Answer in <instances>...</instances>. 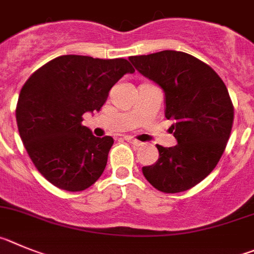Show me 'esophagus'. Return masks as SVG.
<instances>
[{"instance_id": "34e87169", "label": "esophagus", "mask_w": 254, "mask_h": 254, "mask_svg": "<svg viewBox=\"0 0 254 254\" xmlns=\"http://www.w3.org/2000/svg\"><path fill=\"white\" fill-rule=\"evenodd\" d=\"M125 140L129 141V143H131L132 145H136V147H140V145H143V143L139 140H136V139L131 138V136H125Z\"/></svg>"}]
</instances>
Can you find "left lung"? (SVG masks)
Segmentation results:
<instances>
[{
    "label": "left lung",
    "instance_id": "obj_1",
    "mask_svg": "<svg viewBox=\"0 0 254 254\" xmlns=\"http://www.w3.org/2000/svg\"><path fill=\"white\" fill-rule=\"evenodd\" d=\"M139 73L164 91V115L177 145L157 144L158 161L141 168L144 177L166 193L196 186L220 161L234 120L227 86L206 63L184 52L162 50L130 57Z\"/></svg>",
    "mask_w": 254,
    "mask_h": 254
}]
</instances>
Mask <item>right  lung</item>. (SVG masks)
<instances>
[{
	"instance_id": "obj_1",
	"label": "right lung",
	"mask_w": 254,
	"mask_h": 254,
	"mask_svg": "<svg viewBox=\"0 0 254 254\" xmlns=\"http://www.w3.org/2000/svg\"><path fill=\"white\" fill-rule=\"evenodd\" d=\"M134 72L123 58L62 56L25 82L16 123L27 154L50 184L77 192L99 180L114 139L92 135L82 115L100 111L114 84Z\"/></svg>"
}]
</instances>
